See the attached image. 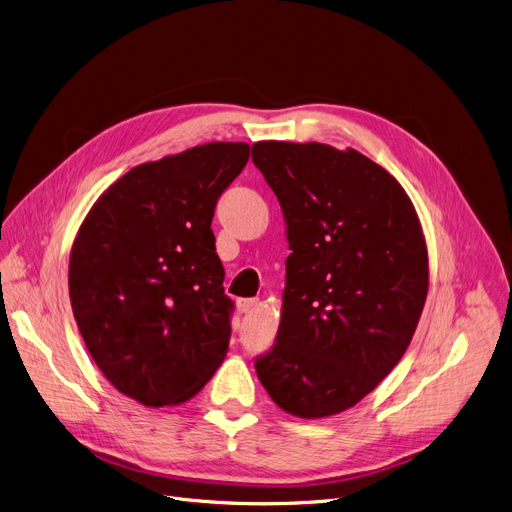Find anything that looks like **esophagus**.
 <instances>
[{"label":"esophagus","mask_w":512,"mask_h":512,"mask_svg":"<svg viewBox=\"0 0 512 512\" xmlns=\"http://www.w3.org/2000/svg\"><path fill=\"white\" fill-rule=\"evenodd\" d=\"M256 306H258V299H256V297H242V299H237V310L242 312V314L252 312Z\"/></svg>","instance_id":"obj_1"}]
</instances>
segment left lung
<instances>
[{"label":"left lung","instance_id":"obj_1","mask_svg":"<svg viewBox=\"0 0 512 512\" xmlns=\"http://www.w3.org/2000/svg\"><path fill=\"white\" fill-rule=\"evenodd\" d=\"M287 223L275 345L256 374L281 409L316 419L362 401L407 351L428 295V250L397 179L353 148L252 144Z\"/></svg>","mask_w":512,"mask_h":512}]
</instances>
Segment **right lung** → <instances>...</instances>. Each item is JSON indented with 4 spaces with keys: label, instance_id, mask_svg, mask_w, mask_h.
<instances>
[{
    "label": "right lung",
    "instance_id": "1",
    "mask_svg": "<svg viewBox=\"0 0 512 512\" xmlns=\"http://www.w3.org/2000/svg\"><path fill=\"white\" fill-rule=\"evenodd\" d=\"M250 159L210 142L130 169L95 202L70 254V302L105 378L146 407L192 399L221 366L233 302L210 229Z\"/></svg>",
    "mask_w": 512,
    "mask_h": 512
}]
</instances>
